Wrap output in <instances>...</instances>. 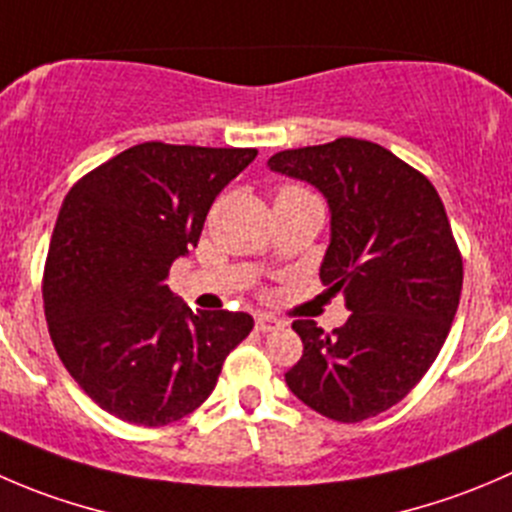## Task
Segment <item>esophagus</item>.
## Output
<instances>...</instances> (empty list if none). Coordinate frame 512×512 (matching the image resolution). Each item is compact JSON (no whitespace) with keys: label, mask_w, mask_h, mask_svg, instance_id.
Returning <instances> with one entry per match:
<instances>
[{"label":"esophagus","mask_w":512,"mask_h":512,"mask_svg":"<svg viewBox=\"0 0 512 512\" xmlns=\"http://www.w3.org/2000/svg\"><path fill=\"white\" fill-rule=\"evenodd\" d=\"M255 327H257V330H260V332L280 330L282 320H277V317H272V315H257V317H255Z\"/></svg>","instance_id":"obj_1"}]
</instances>
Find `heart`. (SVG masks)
<instances>
[{
  "label": "heart",
  "mask_w": 512,
  "mask_h": 512,
  "mask_svg": "<svg viewBox=\"0 0 512 512\" xmlns=\"http://www.w3.org/2000/svg\"><path fill=\"white\" fill-rule=\"evenodd\" d=\"M287 190H297V187H285V190H282V192H287Z\"/></svg>",
  "instance_id": "1"
}]
</instances>
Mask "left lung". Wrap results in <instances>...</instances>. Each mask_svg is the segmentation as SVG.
<instances>
[{
	"label": "left lung",
	"mask_w": 512,
	"mask_h": 512,
	"mask_svg": "<svg viewBox=\"0 0 512 512\" xmlns=\"http://www.w3.org/2000/svg\"><path fill=\"white\" fill-rule=\"evenodd\" d=\"M267 167L327 200L320 280L352 312L332 335L292 322L302 357L285 372L287 388L325 418L360 423L418 385L458 312L463 257L443 200L428 177L355 137L277 152Z\"/></svg>",
	"instance_id": "left-lung-1"
}]
</instances>
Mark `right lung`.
I'll use <instances>...</instances> for the list:
<instances>
[{
	"instance_id": "1",
	"label": "right lung",
	"mask_w": 512,
	"mask_h": 512,
	"mask_svg": "<svg viewBox=\"0 0 512 512\" xmlns=\"http://www.w3.org/2000/svg\"><path fill=\"white\" fill-rule=\"evenodd\" d=\"M255 157L145 142L64 197L44 267V315L69 375L114 418L157 428L190 415L250 335L247 312H192L167 275L197 247L215 197Z\"/></svg>"
}]
</instances>
